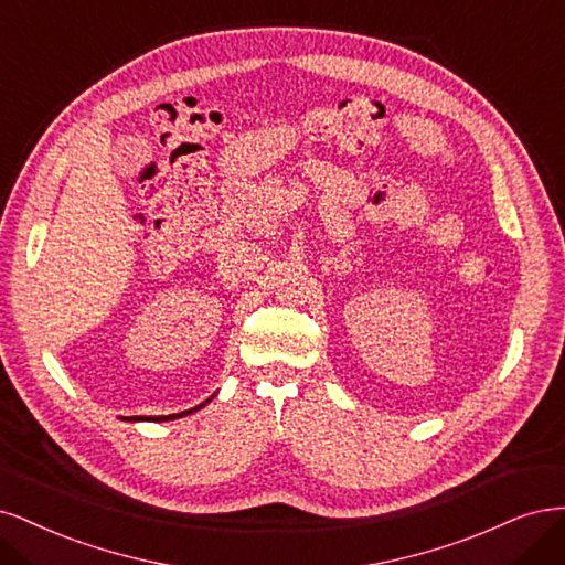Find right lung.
Wrapping results in <instances>:
<instances>
[{
    "mask_svg": "<svg viewBox=\"0 0 565 565\" xmlns=\"http://www.w3.org/2000/svg\"><path fill=\"white\" fill-rule=\"evenodd\" d=\"M215 396V394H213ZM211 396V398H213ZM211 398H206V402L204 404H199L196 408H190V411H185V413H178V415H157V417H148V415H145V417H124V420H131V423H138V420H152V423H167V420H175V417H183V415H190V413H194V411H199V408H204L209 402H211Z\"/></svg>",
    "mask_w": 565,
    "mask_h": 565,
    "instance_id": "obj_1",
    "label": "right lung"
}]
</instances>
